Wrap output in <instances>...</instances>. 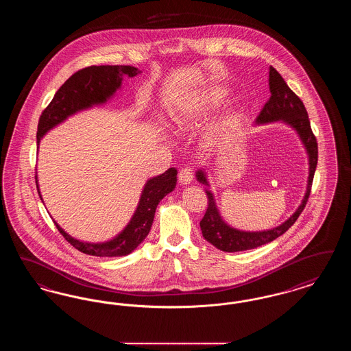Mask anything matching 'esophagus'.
<instances>
[{"mask_svg":"<svg viewBox=\"0 0 351 351\" xmlns=\"http://www.w3.org/2000/svg\"><path fill=\"white\" fill-rule=\"evenodd\" d=\"M193 180V169L192 168H183L179 173V183L182 185H188Z\"/></svg>","mask_w":351,"mask_h":351,"instance_id":"34e87169","label":"esophagus"}]
</instances>
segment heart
I'll return each mask as SVG.
<instances>
[{
	"label": "heart",
	"instance_id": "heart-1",
	"mask_svg": "<svg viewBox=\"0 0 351 351\" xmlns=\"http://www.w3.org/2000/svg\"><path fill=\"white\" fill-rule=\"evenodd\" d=\"M221 102V95L218 92H209L206 95H202L200 97H196L193 100L188 101L185 104H182L179 108H176L172 113V121L178 126H188L197 118L202 117L206 114L209 110L215 109ZM219 130L216 132H222Z\"/></svg>",
	"mask_w": 351,
	"mask_h": 351
}]
</instances>
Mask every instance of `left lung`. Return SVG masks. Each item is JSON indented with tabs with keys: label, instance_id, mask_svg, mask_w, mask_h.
I'll use <instances>...</instances> for the list:
<instances>
[{
	"label": "left lung",
	"instance_id": "1",
	"mask_svg": "<svg viewBox=\"0 0 351 351\" xmlns=\"http://www.w3.org/2000/svg\"><path fill=\"white\" fill-rule=\"evenodd\" d=\"M268 85H269L271 96L266 102L265 108L262 109L261 114L255 119V125L259 126V125H266V123L280 121L284 125L289 126L292 130L296 132L308 155V167L309 168H308L306 189L298 209L293 212L291 217L285 219L283 223L262 232H245L230 226L222 218L218 210L215 195L210 191V184L208 180L206 169L205 167L199 168L196 171V179L199 183L206 186L205 193L208 196V209L200 222L202 237L215 247H217L218 250L225 251V252L251 250V249L269 243L278 237H280L282 234L285 233L295 223V221L299 218L301 212L305 208V204L311 193L315 171L317 167V141H316V136L312 133L311 122L302 101L289 89V86L284 82L280 73L274 67H269Z\"/></svg>",
	"mask_w": 351,
	"mask_h": 351
}]
</instances>
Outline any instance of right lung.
<instances>
[{
	"instance_id": "right-lung-1",
	"label": "right lung",
	"mask_w": 351,
	"mask_h": 351,
	"mask_svg": "<svg viewBox=\"0 0 351 351\" xmlns=\"http://www.w3.org/2000/svg\"><path fill=\"white\" fill-rule=\"evenodd\" d=\"M139 73L141 71L132 66H92L73 73L58 89L50 105L39 118L36 133L38 147L46 134L67 121L68 118L95 106L105 105L112 100L117 90L122 88L123 76L134 77ZM176 175L178 171L175 168H168L166 172L150 178L143 185L138 205L128 225L116 237L105 242L80 241L69 235L56 221L53 222L68 242L84 254L109 258L129 255L150 233L156 206L175 189L178 182ZM35 180L38 193L40 200L43 201L39 191L38 175L35 176Z\"/></svg>"
}]
</instances>
